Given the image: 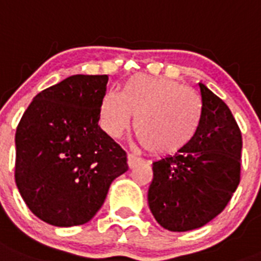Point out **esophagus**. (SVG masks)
Masks as SVG:
<instances>
[{
	"label": "esophagus",
	"instance_id": "obj_1",
	"mask_svg": "<svg viewBox=\"0 0 261 261\" xmlns=\"http://www.w3.org/2000/svg\"><path fill=\"white\" fill-rule=\"evenodd\" d=\"M139 162H141V158L135 156L134 154H128V155H127V165H128L130 169H133V167L137 164H139Z\"/></svg>",
	"mask_w": 261,
	"mask_h": 261
}]
</instances>
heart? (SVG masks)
Returning <instances> with one entry per match:
<instances>
[{
  "label": "heart",
  "instance_id": "heart-1",
  "mask_svg": "<svg viewBox=\"0 0 261 261\" xmlns=\"http://www.w3.org/2000/svg\"><path fill=\"white\" fill-rule=\"evenodd\" d=\"M133 115L138 139L152 155H171L189 146L202 118L194 92L166 77L143 73L131 76L122 92L107 91L99 106L101 128L111 138L122 137Z\"/></svg>",
  "mask_w": 261,
  "mask_h": 261
}]
</instances>
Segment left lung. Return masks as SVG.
<instances>
[{
  "label": "left lung",
  "mask_w": 261,
  "mask_h": 261,
  "mask_svg": "<svg viewBox=\"0 0 261 261\" xmlns=\"http://www.w3.org/2000/svg\"><path fill=\"white\" fill-rule=\"evenodd\" d=\"M202 118L196 138L174 155L152 162L147 201L171 232L196 229L220 215L240 182L241 131L229 107L198 83Z\"/></svg>",
  "instance_id": "1"
}]
</instances>
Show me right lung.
Here are the masks:
<instances>
[{
	"label": "right lung",
	"mask_w": 261,
	"mask_h": 261,
	"mask_svg": "<svg viewBox=\"0 0 261 261\" xmlns=\"http://www.w3.org/2000/svg\"><path fill=\"white\" fill-rule=\"evenodd\" d=\"M107 75H73L41 91L16 131L14 178L27 206L55 226L90 221L127 154L99 126Z\"/></svg>",
	"instance_id": "obj_1"
}]
</instances>
